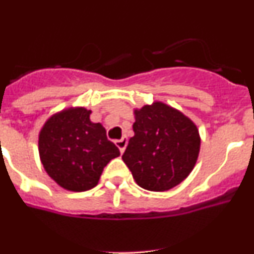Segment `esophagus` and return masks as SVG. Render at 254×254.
I'll list each match as a JSON object with an SVG mask.
<instances>
[{"label":"esophagus","mask_w":254,"mask_h":254,"mask_svg":"<svg viewBox=\"0 0 254 254\" xmlns=\"http://www.w3.org/2000/svg\"><path fill=\"white\" fill-rule=\"evenodd\" d=\"M116 145L118 146V149H120L121 154H123V152H125V150H126V146H127V138L122 137L121 140H117Z\"/></svg>","instance_id":"1"}]
</instances>
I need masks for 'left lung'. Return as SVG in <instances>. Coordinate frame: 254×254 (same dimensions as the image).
I'll return each instance as SVG.
<instances>
[{
  "instance_id": "8db88e82",
  "label": "left lung",
  "mask_w": 254,
  "mask_h": 254,
  "mask_svg": "<svg viewBox=\"0 0 254 254\" xmlns=\"http://www.w3.org/2000/svg\"><path fill=\"white\" fill-rule=\"evenodd\" d=\"M133 132L122 155L143 190L164 192L178 186L198 158V129L182 112L155 102L134 111Z\"/></svg>"
}]
</instances>
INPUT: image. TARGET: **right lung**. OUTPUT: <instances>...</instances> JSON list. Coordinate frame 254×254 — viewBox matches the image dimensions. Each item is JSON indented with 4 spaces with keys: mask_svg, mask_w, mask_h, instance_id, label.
<instances>
[{
    "mask_svg": "<svg viewBox=\"0 0 254 254\" xmlns=\"http://www.w3.org/2000/svg\"><path fill=\"white\" fill-rule=\"evenodd\" d=\"M91 111L68 108L52 116L39 133V155L44 169L64 190L84 192L95 187L103 169L120 150L108 140Z\"/></svg>",
    "mask_w": 254,
    "mask_h": 254,
    "instance_id": "right-lung-1",
    "label": "right lung"
}]
</instances>
